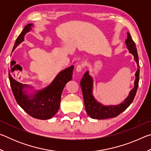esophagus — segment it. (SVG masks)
Masks as SVG:
<instances>
[{
  "instance_id": "obj_1",
  "label": "esophagus",
  "mask_w": 151,
  "mask_h": 151,
  "mask_svg": "<svg viewBox=\"0 0 151 151\" xmlns=\"http://www.w3.org/2000/svg\"><path fill=\"white\" fill-rule=\"evenodd\" d=\"M83 65H78L77 66H76V72H81L82 69H83Z\"/></svg>"
}]
</instances>
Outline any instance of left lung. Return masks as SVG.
Listing matches in <instances>:
<instances>
[{
	"label": "left lung",
	"mask_w": 151,
	"mask_h": 151,
	"mask_svg": "<svg viewBox=\"0 0 151 151\" xmlns=\"http://www.w3.org/2000/svg\"><path fill=\"white\" fill-rule=\"evenodd\" d=\"M125 44L129 50V52L133 55L134 59L137 65V70L135 73V81L134 87L130 91L125 100L118 105H104L97 101L93 96V79L89 75L88 71L84 74V76L81 81V86L83 92L84 103L86 111L88 115L92 119H105L116 117L125 111L130 104L133 101L139 86V57L136 45L132 40V37L129 32H127V39L125 40Z\"/></svg>",
	"instance_id": "8db88e82"
}]
</instances>
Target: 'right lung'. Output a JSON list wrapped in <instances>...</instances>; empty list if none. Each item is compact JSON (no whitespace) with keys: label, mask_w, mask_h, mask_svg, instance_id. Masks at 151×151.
Wrapping results in <instances>:
<instances>
[{"label":"right lung","mask_w":151,"mask_h":151,"mask_svg":"<svg viewBox=\"0 0 151 151\" xmlns=\"http://www.w3.org/2000/svg\"><path fill=\"white\" fill-rule=\"evenodd\" d=\"M33 24L26 25L14 43V50L24 40V36L32 30ZM74 66L66 68L58 74L49 85L34 93H27V88L32 86L17 81L9 73L10 84L17 103L24 111L33 118L47 120L52 118L60 107V98L65 86L73 78Z\"/></svg>","instance_id":"1"}]
</instances>
